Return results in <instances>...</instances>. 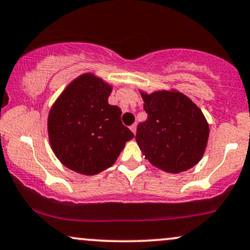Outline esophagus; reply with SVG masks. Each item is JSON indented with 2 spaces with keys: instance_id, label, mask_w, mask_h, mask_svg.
<instances>
[{
  "instance_id": "esophagus-1",
  "label": "esophagus",
  "mask_w": 250,
  "mask_h": 250,
  "mask_svg": "<svg viewBox=\"0 0 250 250\" xmlns=\"http://www.w3.org/2000/svg\"><path fill=\"white\" fill-rule=\"evenodd\" d=\"M130 130L133 131L134 134H136V123H134L133 125H130Z\"/></svg>"
}]
</instances>
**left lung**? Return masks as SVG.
<instances>
[{"mask_svg":"<svg viewBox=\"0 0 250 250\" xmlns=\"http://www.w3.org/2000/svg\"><path fill=\"white\" fill-rule=\"evenodd\" d=\"M147 120L139 123L136 142L153 166L180 173L199 163L209 139L201 109L179 91L141 92Z\"/></svg>","mask_w":250,"mask_h":250,"instance_id":"left-lung-1","label":"left lung"}]
</instances>
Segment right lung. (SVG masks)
<instances>
[{
  "label": "right lung",
  "instance_id": "obj_1",
  "mask_svg": "<svg viewBox=\"0 0 250 250\" xmlns=\"http://www.w3.org/2000/svg\"><path fill=\"white\" fill-rule=\"evenodd\" d=\"M111 85L84 73L67 85L48 114V139L60 163L77 173L95 175L112 166L134 134L110 105Z\"/></svg>",
  "mask_w": 250,
  "mask_h": 250
}]
</instances>
